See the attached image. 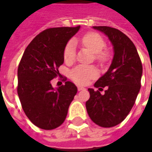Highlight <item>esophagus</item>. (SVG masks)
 Returning a JSON list of instances; mask_svg holds the SVG:
<instances>
[{
  "label": "esophagus",
  "mask_w": 152,
  "mask_h": 152,
  "mask_svg": "<svg viewBox=\"0 0 152 152\" xmlns=\"http://www.w3.org/2000/svg\"><path fill=\"white\" fill-rule=\"evenodd\" d=\"M77 89H78L79 91H80V90H84V89H86V88H84V87H82V86H77Z\"/></svg>",
  "instance_id": "esophagus-1"
}]
</instances>
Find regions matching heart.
Wrapping results in <instances>:
<instances>
[{
    "instance_id": "b5f03b06",
    "label": "heart",
    "mask_w": 152,
    "mask_h": 152,
    "mask_svg": "<svg viewBox=\"0 0 152 152\" xmlns=\"http://www.w3.org/2000/svg\"><path fill=\"white\" fill-rule=\"evenodd\" d=\"M83 45L89 50L95 53V58L98 61L103 62L107 58V53L102 51L105 46V41L103 38L98 33L89 32L82 37ZM76 54V42L75 40H71L66 44L63 51V58L66 62H72L75 58ZM98 75V71L95 67L91 66H84L80 65L73 68L71 72V78L78 84H86L89 80L95 77Z\"/></svg>"
}]
</instances>
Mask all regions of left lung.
<instances>
[{
	"label": "left lung",
	"mask_w": 152,
	"mask_h": 152,
	"mask_svg": "<svg viewBox=\"0 0 152 152\" xmlns=\"http://www.w3.org/2000/svg\"><path fill=\"white\" fill-rule=\"evenodd\" d=\"M108 37L113 46V58L107 72L94 87H107L104 94L89 89L86 102L89 116L96 124L109 128L124 121L134 106L141 88L142 66L137 49L127 36L117 29L106 26L93 27Z\"/></svg>",
	"instance_id": "1"
}]
</instances>
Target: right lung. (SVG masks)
I'll return each instance as SVG.
<instances>
[{"instance_id":"add662e5","label":"right lung","mask_w":152,"mask_h":152,"mask_svg":"<svg viewBox=\"0 0 152 152\" xmlns=\"http://www.w3.org/2000/svg\"><path fill=\"white\" fill-rule=\"evenodd\" d=\"M80 28H53L40 32L26 48L18 65L17 90L22 107L42 129H53L63 124L77 93L72 82L53 88L51 80L59 74L64 48Z\"/></svg>"}]
</instances>
